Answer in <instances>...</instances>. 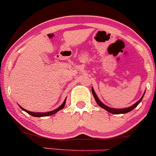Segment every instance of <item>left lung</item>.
I'll return each mask as SVG.
<instances>
[{
	"mask_svg": "<svg viewBox=\"0 0 156 156\" xmlns=\"http://www.w3.org/2000/svg\"><path fill=\"white\" fill-rule=\"evenodd\" d=\"M91 90H92V94H93V96H94V98L95 101H96L97 104H98V105H99L101 107L104 108V110H107V111L110 112V113H113V114H120V113H128V112L131 111V110H133V109L135 108V107H136L137 105H138V104H140V102H141L142 99H143V96H144V94H143V97H142V98H140V99L139 100V101H137L136 103H135V104H134L133 105L130 106V107H126V108H123V109H115V108H111V107H107V106H106L105 104H103V103L101 102V101L99 100L98 97L97 96L96 93H95L93 87H92V88H91Z\"/></svg>",
	"mask_w": 156,
	"mask_h": 156,
	"instance_id": "8db88e82",
	"label": "left lung"
}]
</instances>
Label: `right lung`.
<instances>
[{"label":"right lung","mask_w":156,"mask_h":156,"mask_svg":"<svg viewBox=\"0 0 156 156\" xmlns=\"http://www.w3.org/2000/svg\"><path fill=\"white\" fill-rule=\"evenodd\" d=\"M66 99L65 100L64 102H63V104H62L60 107H58V108L55 109V110H52V111H49V112H46V113H36V112H31V111H29V110H25V109H23L22 107H20V108L22 109L23 110H24L25 112H27V113H29V114L31 115V116H36V117H40V116H51V115H52V114H54V113H57L58 110H62V109L63 107H65V104H66Z\"/></svg>","instance_id":"add662e5"}]
</instances>
